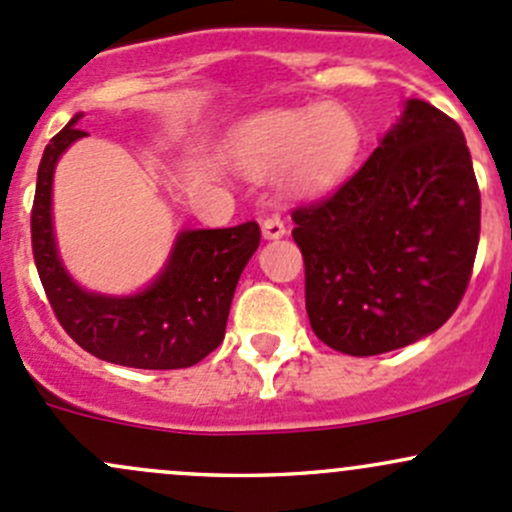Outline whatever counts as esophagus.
<instances>
[{
  "instance_id": "34e87169",
  "label": "esophagus",
  "mask_w": 512,
  "mask_h": 512,
  "mask_svg": "<svg viewBox=\"0 0 512 512\" xmlns=\"http://www.w3.org/2000/svg\"><path fill=\"white\" fill-rule=\"evenodd\" d=\"M284 233H287V225H284L282 215L279 213L267 215V218L262 220V235H265V240H277L282 238Z\"/></svg>"
}]
</instances>
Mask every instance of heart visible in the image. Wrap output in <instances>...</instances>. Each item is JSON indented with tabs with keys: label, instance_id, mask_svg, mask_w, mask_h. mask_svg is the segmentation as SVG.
Wrapping results in <instances>:
<instances>
[{
	"label": "heart",
	"instance_id": "b5f03b06",
	"mask_svg": "<svg viewBox=\"0 0 512 512\" xmlns=\"http://www.w3.org/2000/svg\"><path fill=\"white\" fill-rule=\"evenodd\" d=\"M363 147V127L341 102L277 107L252 117L230 139L245 171L267 176L284 166V184L297 193H324L341 184Z\"/></svg>",
	"mask_w": 512,
	"mask_h": 512
}]
</instances>
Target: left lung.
<instances>
[{
	"label": "left lung",
	"instance_id": "left-lung-1",
	"mask_svg": "<svg viewBox=\"0 0 512 512\" xmlns=\"http://www.w3.org/2000/svg\"><path fill=\"white\" fill-rule=\"evenodd\" d=\"M306 314L333 351L380 355L449 321L481 235V193L461 127L424 100L358 171L292 211Z\"/></svg>",
	"mask_w": 512,
	"mask_h": 512
}]
</instances>
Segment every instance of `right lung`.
Returning a JSON list of instances; mask_svg holds the SVG:
<instances>
[{"mask_svg":"<svg viewBox=\"0 0 512 512\" xmlns=\"http://www.w3.org/2000/svg\"><path fill=\"white\" fill-rule=\"evenodd\" d=\"M78 120L75 115L43 149L31 208V247L48 304L68 336L95 358L142 370L191 368L223 341L238 279L260 245V225L184 230L164 272L144 292H85L63 270L51 225L53 169L85 134L75 127Z\"/></svg>","mask_w":512,"mask_h":512,"instance_id":"1","label":"right lung"}]
</instances>
